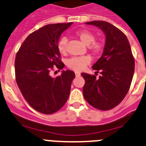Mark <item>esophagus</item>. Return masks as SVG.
I'll return each mask as SVG.
<instances>
[{"instance_id": "obj_1", "label": "esophagus", "mask_w": 146, "mask_h": 146, "mask_svg": "<svg viewBox=\"0 0 146 146\" xmlns=\"http://www.w3.org/2000/svg\"><path fill=\"white\" fill-rule=\"evenodd\" d=\"M75 74H76V76H81V73H78V72H75Z\"/></svg>"}]
</instances>
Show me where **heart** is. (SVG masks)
Listing matches in <instances>:
<instances>
[{
    "mask_svg": "<svg viewBox=\"0 0 146 146\" xmlns=\"http://www.w3.org/2000/svg\"><path fill=\"white\" fill-rule=\"evenodd\" d=\"M75 36L78 38L83 44L87 46L89 50L94 55H98L102 52L104 45L102 42L96 41L95 35L91 31L82 30L75 33ZM68 38L65 36L62 37L57 43V49L62 54H65L67 51ZM91 62V57L87 55L81 57H72L67 62V65L70 68L76 71H81Z\"/></svg>",
    "mask_w": 146,
    "mask_h": 146,
    "instance_id": "b5f03b06",
    "label": "heart"
}]
</instances>
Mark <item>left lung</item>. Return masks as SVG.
I'll return each mask as SVG.
<instances>
[{
	"mask_svg": "<svg viewBox=\"0 0 146 146\" xmlns=\"http://www.w3.org/2000/svg\"><path fill=\"white\" fill-rule=\"evenodd\" d=\"M99 27L106 35V44L100 58L93 65L95 75L82 73L85 80L83 94L95 108L108 111L120 103L128 92L135 71V60L127 36L119 28L105 21L86 23ZM100 76L96 78V73Z\"/></svg>",
	"mask_w": 146,
	"mask_h": 146,
	"instance_id": "obj_1",
	"label": "left lung"
}]
</instances>
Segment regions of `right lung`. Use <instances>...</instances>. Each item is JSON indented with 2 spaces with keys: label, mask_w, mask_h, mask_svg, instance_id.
<instances>
[{
  "label": "right lung",
  "mask_w": 146,
  "mask_h": 146,
  "mask_svg": "<svg viewBox=\"0 0 146 146\" xmlns=\"http://www.w3.org/2000/svg\"><path fill=\"white\" fill-rule=\"evenodd\" d=\"M70 23L47 25L34 31L25 40L15 58L16 81L28 104L38 112L52 114L65 105L70 95L75 78L72 70H62L53 78L54 66L62 70L65 65L60 60L57 43Z\"/></svg>",
  "instance_id": "1"
}]
</instances>
